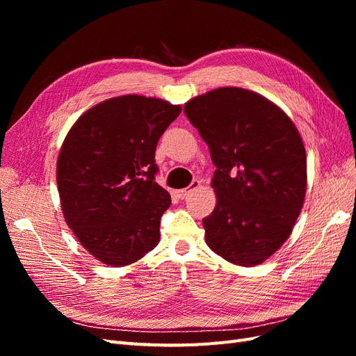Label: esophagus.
Returning a JSON list of instances; mask_svg holds the SVG:
<instances>
[{
    "label": "esophagus",
    "mask_w": 356,
    "mask_h": 356,
    "mask_svg": "<svg viewBox=\"0 0 356 356\" xmlns=\"http://www.w3.org/2000/svg\"><path fill=\"white\" fill-rule=\"evenodd\" d=\"M199 187H200V181H199V179H193L191 184H190L187 188L175 190V195H177L179 199H184V197H187V195H188V193H190L191 190H196V188H199Z\"/></svg>",
    "instance_id": "obj_1"
}]
</instances>
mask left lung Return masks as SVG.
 Returning a JSON list of instances; mask_svg holds the SVG:
<instances>
[{"label":"left lung","mask_w":356,"mask_h":356,"mask_svg":"<svg viewBox=\"0 0 356 356\" xmlns=\"http://www.w3.org/2000/svg\"><path fill=\"white\" fill-rule=\"evenodd\" d=\"M209 147L217 204L203 218L211 250L257 266L293 232L306 196V149L291 118L264 96L220 88L184 105Z\"/></svg>","instance_id":"8db88e82"}]
</instances>
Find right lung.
<instances>
[{
  "label": "right lung",
  "instance_id": "obj_1",
  "mask_svg": "<svg viewBox=\"0 0 356 356\" xmlns=\"http://www.w3.org/2000/svg\"><path fill=\"white\" fill-rule=\"evenodd\" d=\"M179 113L163 99L124 95L92 106L70 129L56 168L62 212L101 263L132 264L157 246L170 195L154 179V153Z\"/></svg>",
  "mask_w": 356,
  "mask_h": 356
}]
</instances>
